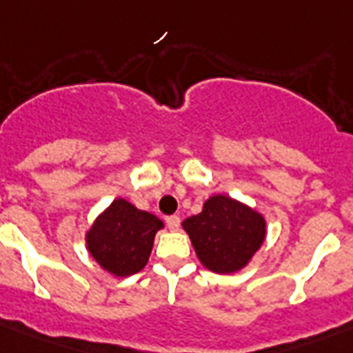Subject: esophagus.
I'll list each match as a JSON object with an SVG mask.
<instances>
[{
  "instance_id": "obj_1",
  "label": "esophagus",
  "mask_w": 353,
  "mask_h": 353,
  "mask_svg": "<svg viewBox=\"0 0 353 353\" xmlns=\"http://www.w3.org/2000/svg\"><path fill=\"white\" fill-rule=\"evenodd\" d=\"M179 223H181V218H179V216H168V218H166V225H168L170 231H177V229H179Z\"/></svg>"
}]
</instances>
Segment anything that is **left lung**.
Listing matches in <instances>:
<instances>
[{
	"label": "left lung",
	"mask_w": 353,
	"mask_h": 353,
	"mask_svg": "<svg viewBox=\"0 0 353 353\" xmlns=\"http://www.w3.org/2000/svg\"><path fill=\"white\" fill-rule=\"evenodd\" d=\"M181 225L199 262L218 274L245 268L268 234L265 218L258 210L223 194L210 196L201 212L187 218Z\"/></svg>",
	"instance_id": "left-lung-1"
}]
</instances>
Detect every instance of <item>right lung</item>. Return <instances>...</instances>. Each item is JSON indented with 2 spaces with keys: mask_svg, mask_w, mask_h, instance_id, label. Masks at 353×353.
Wrapping results in <instances>:
<instances>
[{
  "mask_svg": "<svg viewBox=\"0 0 353 353\" xmlns=\"http://www.w3.org/2000/svg\"><path fill=\"white\" fill-rule=\"evenodd\" d=\"M165 223L146 210L117 198L85 231V249L113 276H130L146 265L154 238Z\"/></svg>",
  "mask_w": 353,
  "mask_h": 353,
  "instance_id": "1",
  "label": "right lung"
}]
</instances>
